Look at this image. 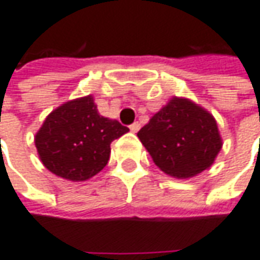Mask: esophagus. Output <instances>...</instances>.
Instances as JSON below:
<instances>
[{"instance_id": "obj_1", "label": "esophagus", "mask_w": 260, "mask_h": 260, "mask_svg": "<svg viewBox=\"0 0 260 260\" xmlns=\"http://www.w3.org/2000/svg\"><path fill=\"white\" fill-rule=\"evenodd\" d=\"M140 128H141V125H140L138 122H134L132 125H129V129L132 131V132H138V131H140Z\"/></svg>"}]
</instances>
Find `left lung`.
I'll return each instance as SVG.
<instances>
[{
  "label": "left lung",
  "mask_w": 260,
  "mask_h": 260,
  "mask_svg": "<svg viewBox=\"0 0 260 260\" xmlns=\"http://www.w3.org/2000/svg\"><path fill=\"white\" fill-rule=\"evenodd\" d=\"M138 138L164 173L186 179L204 172L220 152L217 122L187 99L173 97L140 129Z\"/></svg>",
  "instance_id": "1"
}]
</instances>
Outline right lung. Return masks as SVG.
Listing matches in <instances>:
<instances>
[{"label": "right lung", "mask_w": 260, "mask_h": 260, "mask_svg": "<svg viewBox=\"0 0 260 260\" xmlns=\"http://www.w3.org/2000/svg\"><path fill=\"white\" fill-rule=\"evenodd\" d=\"M118 120L99 115L91 96L55 109L35 137L40 160L53 175L83 182L109 161L110 144L128 132Z\"/></svg>", "instance_id": "1"}]
</instances>
